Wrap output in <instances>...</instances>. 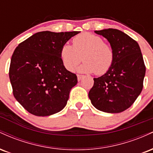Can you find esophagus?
I'll list each match as a JSON object with an SVG mask.
<instances>
[{
	"label": "esophagus",
	"mask_w": 153,
	"mask_h": 153,
	"mask_svg": "<svg viewBox=\"0 0 153 153\" xmlns=\"http://www.w3.org/2000/svg\"><path fill=\"white\" fill-rule=\"evenodd\" d=\"M77 77H78V81H80V80H81L82 78H83V75H77Z\"/></svg>",
	"instance_id": "esophagus-1"
}]
</instances>
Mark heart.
I'll use <instances>...</instances> for the list:
<instances>
[{
	"label": "heart",
	"mask_w": 153,
	"mask_h": 153,
	"mask_svg": "<svg viewBox=\"0 0 153 153\" xmlns=\"http://www.w3.org/2000/svg\"><path fill=\"white\" fill-rule=\"evenodd\" d=\"M59 55L62 65L68 71H74L82 59L84 62L78 68V71L86 73L95 72L96 75L106 73L114 59L111 47L103 42L101 36L88 32L75 36L73 39V46L64 44Z\"/></svg>",
	"instance_id": "1"
}]
</instances>
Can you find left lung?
<instances>
[{
  "label": "left lung",
  "instance_id": "1",
  "mask_svg": "<svg viewBox=\"0 0 153 153\" xmlns=\"http://www.w3.org/2000/svg\"><path fill=\"white\" fill-rule=\"evenodd\" d=\"M105 37L114 52L112 65L102 76L95 78L88 96L95 108L106 113H120L129 108L141 94L145 63L138 43L115 29L95 31Z\"/></svg>",
  "mask_w": 153,
  "mask_h": 153
}]
</instances>
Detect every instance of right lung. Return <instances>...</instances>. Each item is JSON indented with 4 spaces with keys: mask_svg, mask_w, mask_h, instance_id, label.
<instances>
[{
    "mask_svg": "<svg viewBox=\"0 0 153 153\" xmlns=\"http://www.w3.org/2000/svg\"><path fill=\"white\" fill-rule=\"evenodd\" d=\"M78 33L40 31L15 49L9 68L13 94L31 114L50 116L66 106L78 79L63 65L59 52L62 45Z\"/></svg>",
    "mask_w": 153,
    "mask_h": 153,
    "instance_id": "1",
    "label": "right lung"
}]
</instances>
